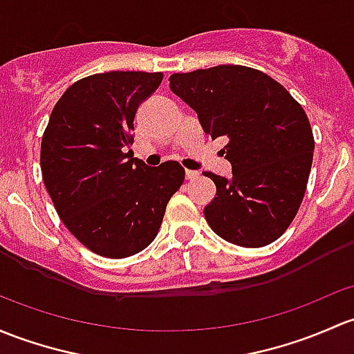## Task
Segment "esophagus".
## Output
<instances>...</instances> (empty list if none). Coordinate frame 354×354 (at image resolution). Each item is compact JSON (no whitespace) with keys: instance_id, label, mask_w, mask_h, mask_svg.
<instances>
[{"instance_id":"1","label":"esophagus","mask_w":354,"mask_h":354,"mask_svg":"<svg viewBox=\"0 0 354 354\" xmlns=\"http://www.w3.org/2000/svg\"><path fill=\"white\" fill-rule=\"evenodd\" d=\"M185 176H187V180H193V178L198 176V171H192V169H187V173H185Z\"/></svg>"}]
</instances>
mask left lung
Segmentation results:
<instances>
[{
	"instance_id": "obj_1",
	"label": "left lung",
	"mask_w": 354,
	"mask_h": 354,
	"mask_svg": "<svg viewBox=\"0 0 354 354\" xmlns=\"http://www.w3.org/2000/svg\"><path fill=\"white\" fill-rule=\"evenodd\" d=\"M169 88L196 111L207 136L227 137L232 178L205 173L217 187L203 208L208 225L243 248L277 241L299 212L314 156L302 106L273 77L245 66L171 74Z\"/></svg>"
}]
</instances>
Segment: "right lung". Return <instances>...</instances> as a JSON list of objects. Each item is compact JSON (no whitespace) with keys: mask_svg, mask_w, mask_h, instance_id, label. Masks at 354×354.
I'll use <instances>...</instances> for the list:
<instances>
[{"mask_svg":"<svg viewBox=\"0 0 354 354\" xmlns=\"http://www.w3.org/2000/svg\"><path fill=\"white\" fill-rule=\"evenodd\" d=\"M162 73L110 71L66 89L42 137L40 167L69 232L111 259L137 254L158 236L171 196L185 181L176 161L158 167L125 152L133 118Z\"/></svg>","mask_w":354,"mask_h":354,"instance_id":"obj_1","label":"right lung"}]
</instances>
